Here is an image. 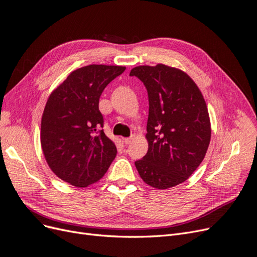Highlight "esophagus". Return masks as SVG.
<instances>
[{"mask_svg": "<svg viewBox=\"0 0 257 257\" xmlns=\"http://www.w3.org/2000/svg\"><path fill=\"white\" fill-rule=\"evenodd\" d=\"M131 141H132V139H131V138H125V139L122 140V142H123V143H125L126 145L130 144V143H131Z\"/></svg>", "mask_w": 257, "mask_h": 257, "instance_id": "1", "label": "esophagus"}]
</instances>
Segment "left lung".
<instances>
[{
    "label": "left lung",
    "mask_w": 257,
    "mask_h": 257,
    "mask_svg": "<svg viewBox=\"0 0 257 257\" xmlns=\"http://www.w3.org/2000/svg\"><path fill=\"white\" fill-rule=\"evenodd\" d=\"M148 93V151L135 162L148 185L166 189L182 183L201 164L211 141L205 100L189 76L164 64L132 69Z\"/></svg>",
    "instance_id": "left-lung-1"
}]
</instances>
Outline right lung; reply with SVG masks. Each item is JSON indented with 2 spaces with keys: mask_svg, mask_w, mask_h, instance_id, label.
Segmentation results:
<instances>
[{
  "mask_svg": "<svg viewBox=\"0 0 257 257\" xmlns=\"http://www.w3.org/2000/svg\"><path fill=\"white\" fill-rule=\"evenodd\" d=\"M125 66L90 64L72 72L50 95L41 120V146L54 174L76 187L103 177L117 149L102 130L99 97Z\"/></svg>",
  "mask_w": 257,
  "mask_h": 257,
  "instance_id": "1",
  "label": "right lung"
}]
</instances>
